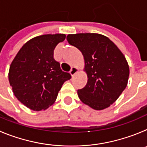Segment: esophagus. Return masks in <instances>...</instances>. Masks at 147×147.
<instances>
[{
	"label": "esophagus",
	"instance_id": "esophagus-1",
	"mask_svg": "<svg viewBox=\"0 0 147 147\" xmlns=\"http://www.w3.org/2000/svg\"><path fill=\"white\" fill-rule=\"evenodd\" d=\"M78 71H79V68H78L77 67H71V71H70V74H71V76H74L75 74H76V73L78 72Z\"/></svg>",
	"mask_w": 147,
	"mask_h": 147
}]
</instances>
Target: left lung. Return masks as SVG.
I'll list each match as a JSON object with an SVG mask.
<instances>
[{
    "mask_svg": "<svg viewBox=\"0 0 147 147\" xmlns=\"http://www.w3.org/2000/svg\"><path fill=\"white\" fill-rule=\"evenodd\" d=\"M67 42L82 54L88 82L78 90L82 102L102 110L118 99L128 82L129 68L119 48L105 35L96 33L68 34Z\"/></svg>",
    "mask_w": 147,
    "mask_h": 147,
    "instance_id": "obj_1",
    "label": "left lung"
}]
</instances>
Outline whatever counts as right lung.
Here are the masks:
<instances>
[{"instance_id":"1","label":"right lung","mask_w":147,"mask_h":147,"mask_svg":"<svg viewBox=\"0 0 147 147\" xmlns=\"http://www.w3.org/2000/svg\"><path fill=\"white\" fill-rule=\"evenodd\" d=\"M64 34H44L28 40L10 65L9 81L22 104L34 111L45 110L57 99L63 83L71 78L54 59V50Z\"/></svg>"}]
</instances>
